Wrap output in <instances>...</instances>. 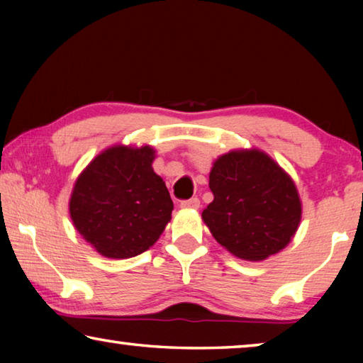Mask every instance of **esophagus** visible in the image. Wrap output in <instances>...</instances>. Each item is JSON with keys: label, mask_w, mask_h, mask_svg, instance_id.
<instances>
[{"label": "esophagus", "mask_w": 363, "mask_h": 363, "mask_svg": "<svg viewBox=\"0 0 363 363\" xmlns=\"http://www.w3.org/2000/svg\"><path fill=\"white\" fill-rule=\"evenodd\" d=\"M181 208H194V210H196V208H200V200L196 199V196H194V199L190 200H182Z\"/></svg>", "instance_id": "1"}]
</instances>
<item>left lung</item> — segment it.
Here are the masks:
<instances>
[{
	"mask_svg": "<svg viewBox=\"0 0 363 363\" xmlns=\"http://www.w3.org/2000/svg\"><path fill=\"white\" fill-rule=\"evenodd\" d=\"M214 200L201 218L233 256L262 261L290 243L301 220L296 186L259 150L219 157L210 173Z\"/></svg>",
	"mask_w": 363,
	"mask_h": 363,
	"instance_id": "8db88e82",
	"label": "left lung"
}]
</instances>
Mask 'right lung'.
Wrapping results in <instances>:
<instances>
[{
  "instance_id": "add662e5",
  "label": "right lung",
  "mask_w": 363,
  "mask_h": 363,
  "mask_svg": "<svg viewBox=\"0 0 363 363\" xmlns=\"http://www.w3.org/2000/svg\"><path fill=\"white\" fill-rule=\"evenodd\" d=\"M155 152L116 145L97 155L75 182L73 225L97 253L126 259L149 250L171 219L173 200L153 173Z\"/></svg>"
}]
</instances>
